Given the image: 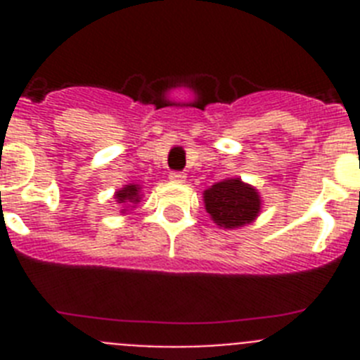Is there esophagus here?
<instances>
[{
  "instance_id": "obj_1",
  "label": "esophagus",
  "mask_w": 360,
  "mask_h": 360,
  "mask_svg": "<svg viewBox=\"0 0 360 360\" xmlns=\"http://www.w3.org/2000/svg\"><path fill=\"white\" fill-rule=\"evenodd\" d=\"M169 178L173 180V182L184 184V182H186V173H182V171H171Z\"/></svg>"
}]
</instances>
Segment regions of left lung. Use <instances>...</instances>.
<instances>
[{
    "mask_svg": "<svg viewBox=\"0 0 360 360\" xmlns=\"http://www.w3.org/2000/svg\"><path fill=\"white\" fill-rule=\"evenodd\" d=\"M203 203L212 221L224 229L252 224L262 209L257 191L240 178H227L203 191Z\"/></svg>",
    "mask_w": 360,
    "mask_h": 360,
    "instance_id": "left-lung-1",
    "label": "left lung"
}]
</instances>
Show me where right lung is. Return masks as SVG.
Listing matches in <instances>:
<instances>
[{
	"label": "right lung",
	"instance_id": "1",
	"mask_svg": "<svg viewBox=\"0 0 360 360\" xmlns=\"http://www.w3.org/2000/svg\"><path fill=\"white\" fill-rule=\"evenodd\" d=\"M117 203H122V205H133V203L141 202V186L136 184H129V186H124L122 189L115 193ZM122 212H126V209H122Z\"/></svg>",
	"mask_w": 360,
	"mask_h": 360
}]
</instances>
